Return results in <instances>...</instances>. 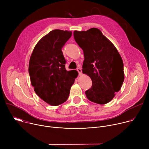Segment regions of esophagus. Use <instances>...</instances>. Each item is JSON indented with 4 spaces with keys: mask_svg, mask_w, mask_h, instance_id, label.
<instances>
[{
    "mask_svg": "<svg viewBox=\"0 0 149 149\" xmlns=\"http://www.w3.org/2000/svg\"><path fill=\"white\" fill-rule=\"evenodd\" d=\"M77 71L78 72V74H79V75H82V70H81V68H78L77 69Z\"/></svg>",
    "mask_w": 149,
    "mask_h": 149,
    "instance_id": "1",
    "label": "esophagus"
}]
</instances>
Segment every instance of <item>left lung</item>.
<instances>
[{
	"mask_svg": "<svg viewBox=\"0 0 149 149\" xmlns=\"http://www.w3.org/2000/svg\"><path fill=\"white\" fill-rule=\"evenodd\" d=\"M74 36L84 51L82 72L88 75L93 82L91 88L86 91V97L97 104L109 102L121 89L124 79L123 62L120 54L97 28L75 31Z\"/></svg>",
	"mask_w": 149,
	"mask_h": 149,
	"instance_id": "8db88e82",
	"label": "left lung"
}]
</instances>
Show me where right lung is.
I'll list each match as a JSON object with an SVG mask.
<instances>
[{"mask_svg":"<svg viewBox=\"0 0 149 149\" xmlns=\"http://www.w3.org/2000/svg\"><path fill=\"white\" fill-rule=\"evenodd\" d=\"M71 31L55 29L42 38L30 58L29 74L36 94L51 105L65 102L78 76L76 70L67 71L62 48Z\"/></svg>","mask_w":149,"mask_h":149,"instance_id":"right-lung-1","label":"right lung"}]
</instances>
